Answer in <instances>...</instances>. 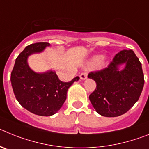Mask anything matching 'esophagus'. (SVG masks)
<instances>
[{
	"label": "esophagus",
	"mask_w": 149,
	"mask_h": 149,
	"mask_svg": "<svg viewBox=\"0 0 149 149\" xmlns=\"http://www.w3.org/2000/svg\"><path fill=\"white\" fill-rule=\"evenodd\" d=\"M80 77H81V79H82V80L86 79V77H87V72H82V73L81 74V75H80Z\"/></svg>",
	"instance_id": "1"
}]
</instances>
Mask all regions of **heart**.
<instances>
[{
	"instance_id": "1",
	"label": "heart",
	"mask_w": 149,
	"mask_h": 149,
	"mask_svg": "<svg viewBox=\"0 0 149 149\" xmlns=\"http://www.w3.org/2000/svg\"><path fill=\"white\" fill-rule=\"evenodd\" d=\"M102 60V56H95L94 59H93V63H97L101 62V60Z\"/></svg>"
}]
</instances>
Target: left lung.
Returning <instances> with one entry per match:
<instances>
[{"label": "left lung", "instance_id": "1", "mask_svg": "<svg viewBox=\"0 0 149 149\" xmlns=\"http://www.w3.org/2000/svg\"><path fill=\"white\" fill-rule=\"evenodd\" d=\"M126 64L123 70L118 66ZM88 77L95 81L96 89L89 100L96 112L106 117L125 113L139 100L144 86L142 64L132 50H122L115 55L107 67L89 72Z\"/></svg>", "mask_w": 149, "mask_h": 149}]
</instances>
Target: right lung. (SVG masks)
<instances>
[{"label": "right lung", "mask_w": 149, "mask_h": 149, "mask_svg": "<svg viewBox=\"0 0 149 149\" xmlns=\"http://www.w3.org/2000/svg\"><path fill=\"white\" fill-rule=\"evenodd\" d=\"M48 42L27 45L15 60L12 71V86L15 98L23 107L33 113L49 116L58 111L66 99L67 91L78 76L69 82H63L54 72L38 74L30 68L27 59L29 55L41 52Z\"/></svg>", "instance_id": "obj_1"}]
</instances>
